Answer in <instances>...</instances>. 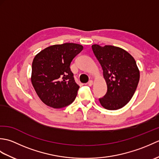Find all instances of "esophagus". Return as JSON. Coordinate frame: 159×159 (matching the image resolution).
Listing matches in <instances>:
<instances>
[{"label": "esophagus", "mask_w": 159, "mask_h": 159, "mask_svg": "<svg viewBox=\"0 0 159 159\" xmlns=\"http://www.w3.org/2000/svg\"><path fill=\"white\" fill-rule=\"evenodd\" d=\"M93 80H89V81L88 82V85H89V86H92L93 85Z\"/></svg>", "instance_id": "1"}]
</instances>
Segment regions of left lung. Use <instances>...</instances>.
<instances>
[{
	"label": "left lung",
	"instance_id": "obj_1",
	"mask_svg": "<svg viewBox=\"0 0 159 159\" xmlns=\"http://www.w3.org/2000/svg\"><path fill=\"white\" fill-rule=\"evenodd\" d=\"M92 48L107 85V92L99 99L100 103L108 110L121 109L131 100L139 83L140 73L135 60L120 47L93 44Z\"/></svg>",
	"mask_w": 159,
	"mask_h": 159
}]
</instances>
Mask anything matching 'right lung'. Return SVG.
Wrapping results in <instances>:
<instances>
[{
  "mask_svg": "<svg viewBox=\"0 0 159 159\" xmlns=\"http://www.w3.org/2000/svg\"><path fill=\"white\" fill-rule=\"evenodd\" d=\"M83 49L80 44L65 43L47 47L34 57L31 83L46 105L60 109L75 100L79 86L75 83L70 66Z\"/></svg>",
  "mask_w": 159,
  "mask_h": 159,
  "instance_id": "right-lung-1",
  "label": "right lung"
}]
</instances>
